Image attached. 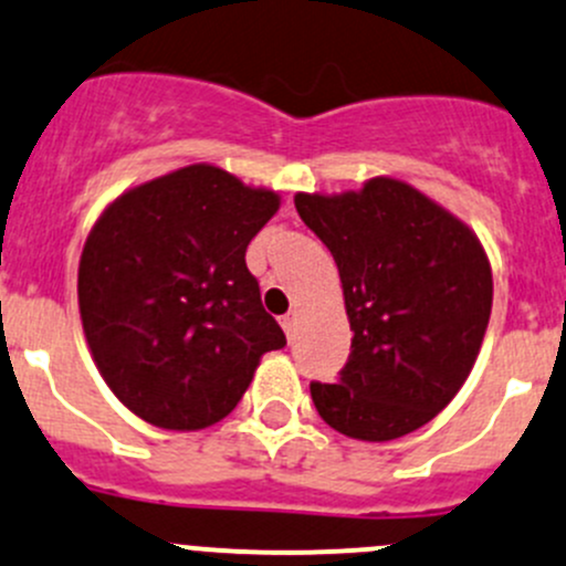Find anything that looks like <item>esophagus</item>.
Segmentation results:
<instances>
[{
	"instance_id": "34e87169",
	"label": "esophagus",
	"mask_w": 566,
	"mask_h": 566,
	"mask_svg": "<svg viewBox=\"0 0 566 566\" xmlns=\"http://www.w3.org/2000/svg\"><path fill=\"white\" fill-rule=\"evenodd\" d=\"M295 312H290V314H284L282 317V328H284V333H287V338H293L295 336Z\"/></svg>"
}]
</instances>
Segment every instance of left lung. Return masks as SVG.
<instances>
[{"instance_id": "1", "label": "left lung", "mask_w": 566, "mask_h": 566, "mask_svg": "<svg viewBox=\"0 0 566 566\" xmlns=\"http://www.w3.org/2000/svg\"><path fill=\"white\" fill-rule=\"evenodd\" d=\"M338 265L353 353L336 385L312 382L319 418L344 437L390 442L437 418L483 344L493 276L480 238L396 178L360 192L295 195Z\"/></svg>"}]
</instances>
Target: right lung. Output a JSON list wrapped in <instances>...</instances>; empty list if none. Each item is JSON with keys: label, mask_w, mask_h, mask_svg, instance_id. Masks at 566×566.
Here are the masks:
<instances>
[{"label": "right lung", "mask_w": 566, "mask_h": 566, "mask_svg": "<svg viewBox=\"0 0 566 566\" xmlns=\"http://www.w3.org/2000/svg\"><path fill=\"white\" fill-rule=\"evenodd\" d=\"M276 211V192L200 163L127 189L94 222L81 323L129 412L168 431L219 423L260 358L287 344L247 268L249 241Z\"/></svg>", "instance_id": "add662e5"}]
</instances>
